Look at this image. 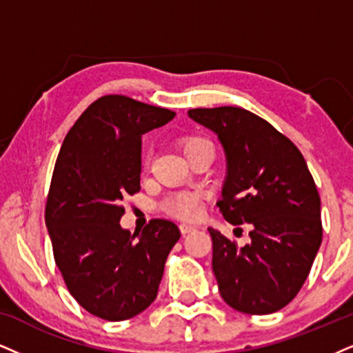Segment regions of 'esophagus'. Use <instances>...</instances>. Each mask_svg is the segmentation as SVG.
Listing matches in <instances>:
<instances>
[{
  "label": "esophagus",
  "mask_w": 353,
  "mask_h": 353,
  "mask_svg": "<svg viewBox=\"0 0 353 353\" xmlns=\"http://www.w3.org/2000/svg\"><path fill=\"white\" fill-rule=\"evenodd\" d=\"M180 229H181V234H190V232H193L194 229H196V225L183 223V224H180Z\"/></svg>",
  "instance_id": "obj_1"
}]
</instances>
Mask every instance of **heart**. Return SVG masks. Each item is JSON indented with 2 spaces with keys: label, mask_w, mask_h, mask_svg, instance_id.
Returning a JSON list of instances; mask_svg holds the SVG:
<instances>
[{
  "label": "heart",
  "mask_w": 353,
  "mask_h": 353,
  "mask_svg": "<svg viewBox=\"0 0 353 353\" xmlns=\"http://www.w3.org/2000/svg\"><path fill=\"white\" fill-rule=\"evenodd\" d=\"M210 143L201 137H186L181 141V150L188 159V155L198 147ZM163 210L170 212V214L183 217V219H193L198 216L199 211V198L194 193H176L167 198L163 201Z\"/></svg>",
  "instance_id": "1"
}]
</instances>
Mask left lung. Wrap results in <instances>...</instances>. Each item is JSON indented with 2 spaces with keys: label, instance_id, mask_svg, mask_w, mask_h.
<instances>
[{
  "label": "left lung",
  "instance_id": "1",
  "mask_svg": "<svg viewBox=\"0 0 353 353\" xmlns=\"http://www.w3.org/2000/svg\"><path fill=\"white\" fill-rule=\"evenodd\" d=\"M188 116L212 130L224 150L217 201L224 219L250 225V243L241 249L208 228L221 296L245 314L280 311L301 290L323 241L321 198L306 160L288 137L242 108H199Z\"/></svg>",
  "mask_w": 353,
  "mask_h": 353
}]
</instances>
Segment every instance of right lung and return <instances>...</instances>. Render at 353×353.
<instances>
[{
	"mask_svg": "<svg viewBox=\"0 0 353 353\" xmlns=\"http://www.w3.org/2000/svg\"><path fill=\"white\" fill-rule=\"evenodd\" d=\"M173 117L132 98L103 97L78 117L57 159L46 206L55 263L72 296L101 319H130L154 303L181 236L168 219L134 234L119 223L121 201L141 190L142 136Z\"/></svg>",
	"mask_w": 353,
	"mask_h": 353,
	"instance_id": "1",
	"label": "right lung"
}]
</instances>
